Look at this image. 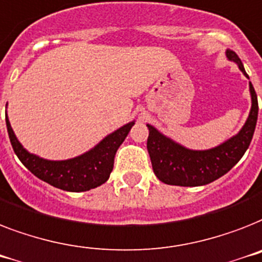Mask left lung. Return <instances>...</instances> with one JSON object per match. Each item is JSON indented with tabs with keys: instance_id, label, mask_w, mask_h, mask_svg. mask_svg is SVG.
<instances>
[{
	"instance_id": "obj_1",
	"label": "left lung",
	"mask_w": 262,
	"mask_h": 262,
	"mask_svg": "<svg viewBox=\"0 0 262 262\" xmlns=\"http://www.w3.org/2000/svg\"><path fill=\"white\" fill-rule=\"evenodd\" d=\"M229 60H233L246 77L244 64L238 55L231 50L226 51ZM252 108L250 114L237 135L230 138L210 150H190L176 143L170 138L165 137L152 125L147 124L148 138L147 150L151 160L152 170L160 181L167 185L180 187H199L210 184L227 171L242 158L252 142L258 116V102L252 82H249Z\"/></svg>"
}]
</instances>
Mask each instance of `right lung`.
Instances as JSON below:
<instances>
[{"label": "right lung", "mask_w": 262, "mask_h": 262, "mask_svg": "<svg viewBox=\"0 0 262 262\" xmlns=\"http://www.w3.org/2000/svg\"><path fill=\"white\" fill-rule=\"evenodd\" d=\"M5 120L12 147L23 165L37 179L43 180L52 187L69 192L93 189L110 179L111 171L114 169L115 154L128 135L131 127L135 124V121H129L104 138L92 150L75 158L50 161L27 151L14 135L8 115H5Z\"/></svg>", "instance_id": "1"}]
</instances>
